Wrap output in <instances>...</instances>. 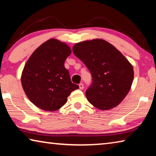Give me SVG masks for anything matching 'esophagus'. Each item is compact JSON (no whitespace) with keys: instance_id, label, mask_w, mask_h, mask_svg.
<instances>
[{"instance_id":"obj_1","label":"esophagus","mask_w":156,"mask_h":156,"mask_svg":"<svg viewBox=\"0 0 156 156\" xmlns=\"http://www.w3.org/2000/svg\"><path fill=\"white\" fill-rule=\"evenodd\" d=\"M79 88H80V89H84V84L83 83H80L79 84Z\"/></svg>"}]
</instances>
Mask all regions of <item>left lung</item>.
Wrapping results in <instances>:
<instances>
[{
    "instance_id": "1",
    "label": "left lung",
    "mask_w": 156,
    "mask_h": 156,
    "mask_svg": "<svg viewBox=\"0 0 156 156\" xmlns=\"http://www.w3.org/2000/svg\"><path fill=\"white\" fill-rule=\"evenodd\" d=\"M73 52L92 76L87 99L95 107L108 110L118 106L130 90L133 68L122 53L106 41L96 38L76 43Z\"/></svg>"
}]
</instances>
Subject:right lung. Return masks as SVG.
<instances>
[{
    "label": "right lung",
    "instance_id": "add662e5",
    "mask_svg": "<svg viewBox=\"0 0 156 156\" xmlns=\"http://www.w3.org/2000/svg\"><path fill=\"white\" fill-rule=\"evenodd\" d=\"M72 53L67 44L51 38L39 46L26 62L21 83L26 96L40 109L54 112L79 88L72 83L65 61Z\"/></svg>",
    "mask_w": 156,
    "mask_h": 156
}]
</instances>
